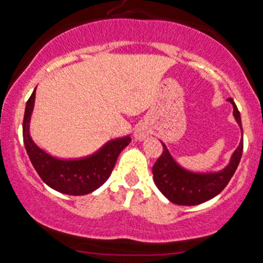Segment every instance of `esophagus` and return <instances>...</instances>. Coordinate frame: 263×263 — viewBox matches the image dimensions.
<instances>
[{"label":"esophagus","mask_w":263,"mask_h":263,"mask_svg":"<svg viewBox=\"0 0 263 263\" xmlns=\"http://www.w3.org/2000/svg\"><path fill=\"white\" fill-rule=\"evenodd\" d=\"M145 137H147V132H145L144 129L140 128V129H138L137 132H135V138H137V139L143 140Z\"/></svg>","instance_id":"34e87169"}]
</instances>
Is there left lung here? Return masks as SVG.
I'll use <instances>...</instances> for the list:
<instances>
[{
    "label": "left lung",
    "mask_w": 263,
    "mask_h": 263,
    "mask_svg": "<svg viewBox=\"0 0 263 263\" xmlns=\"http://www.w3.org/2000/svg\"><path fill=\"white\" fill-rule=\"evenodd\" d=\"M233 105V115L242 128L240 114L238 111L233 99H228ZM163 145V152L154 163L152 172L153 180L158 190L173 204L177 205H199L213 199L226 189L234 175L243 152V140L233 153L231 163L227 168L218 173H192L181 168L172 159L171 154Z\"/></svg>",
    "instance_id": "left-lung-1"
}]
</instances>
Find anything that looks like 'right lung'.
<instances>
[{
	"label": "right lung",
	"mask_w": 263,
	"mask_h": 263,
	"mask_svg": "<svg viewBox=\"0 0 263 263\" xmlns=\"http://www.w3.org/2000/svg\"><path fill=\"white\" fill-rule=\"evenodd\" d=\"M36 90V88H35ZM35 90L26 102L23 137L35 171L54 190L67 195H87L99 189L111 175L120 152L130 143V137L111 140L93 156L76 161H62L40 149L29 134V123L35 102Z\"/></svg>",
	"instance_id": "obj_1"
}]
</instances>
